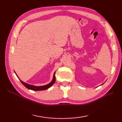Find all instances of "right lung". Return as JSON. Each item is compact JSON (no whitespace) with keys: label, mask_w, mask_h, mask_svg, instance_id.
<instances>
[{"label":"right lung","mask_w":122,"mask_h":122,"mask_svg":"<svg viewBox=\"0 0 122 122\" xmlns=\"http://www.w3.org/2000/svg\"><path fill=\"white\" fill-rule=\"evenodd\" d=\"M55 73H56V72L54 73L53 79H52V81L50 83L48 84L45 85H43V86H35V85L27 84V83H25L24 82L21 81L20 80V81H21V82L22 83V84L24 85L26 87L27 89H28L33 90V91H43V90H45L49 89V87H50L52 86V85L54 83V82H55V81H56ZM15 74H16V73H15ZM16 76H17V74H16ZM17 77H18V78H19L18 76H17Z\"/></svg>","instance_id":"right-lung-1"}]
</instances>
